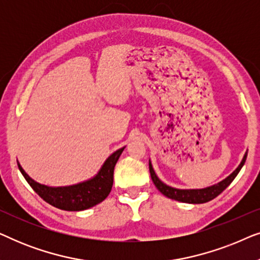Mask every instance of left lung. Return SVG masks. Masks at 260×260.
Wrapping results in <instances>:
<instances>
[{
	"mask_svg": "<svg viewBox=\"0 0 260 260\" xmlns=\"http://www.w3.org/2000/svg\"><path fill=\"white\" fill-rule=\"evenodd\" d=\"M246 157H247V151L245 152L243 161L240 162V165L238 166V168L234 170L230 176H227L225 180L220 181L219 183L213 184V186L207 187V188H202V189H177V188L167 186V184L163 183L162 181L158 179L157 175L155 174L150 161H149V170H150L151 180L156 186V188H157L163 195H166L167 198L173 199V200H176L180 202H187V204H205V202L211 201L214 198L218 197L219 194H221L222 191L230 186L231 182L236 179L238 173L240 172V169L243 168L244 163L246 161Z\"/></svg>",
	"mask_w": 260,
	"mask_h": 260,
	"instance_id": "8db88e82",
	"label": "left lung"
}]
</instances>
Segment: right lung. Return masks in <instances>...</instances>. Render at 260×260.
<instances>
[{
	"label": "right lung",
	"mask_w": 260,
	"mask_h": 260,
	"mask_svg": "<svg viewBox=\"0 0 260 260\" xmlns=\"http://www.w3.org/2000/svg\"><path fill=\"white\" fill-rule=\"evenodd\" d=\"M124 148L125 147L118 149L106 158L97 175L90 180L84 181V182L73 184V186L48 187L38 183L37 181L28 176V174L22 169L19 162H17V166H19L20 172L24 179L33 188V190L47 204L62 209V211H84V209L101 204L108 198L113 184V169H115L116 163L118 161L119 156L122 155Z\"/></svg>",
	"instance_id": "add662e5"
}]
</instances>
